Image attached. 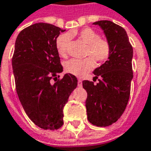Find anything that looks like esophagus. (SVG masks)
Returning <instances> with one entry per match:
<instances>
[{
    "label": "esophagus",
    "mask_w": 151,
    "mask_h": 151,
    "mask_svg": "<svg viewBox=\"0 0 151 151\" xmlns=\"http://www.w3.org/2000/svg\"><path fill=\"white\" fill-rule=\"evenodd\" d=\"M82 81L81 80V79H78V86H82Z\"/></svg>",
    "instance_id": "obj_1"
}]
</instances>
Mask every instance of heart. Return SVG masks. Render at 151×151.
<instances>
[{
  "label": "heart",
  "instance_id": "1",
  "mask_svg": "<svg viewBox=\"0 0 151 151\" xmlns=\"http://www.w3.org/2000/svg\"><path fill=\"white\" fill-rule=\"evenodd\" d=\"M69 35L77 36L84 43L88 44L85 59H70L65 63V69L67 73L77 77H82L95 67V59L97 62H104L111 54V46L108 40L100 38L97 31L91 28H83L80 31H72L69 35H59L56 40V47L60 56H65L69 43Z\"/></svg>",
  "mask_w": 151,
  "mask_h": 151
}]
</instances>
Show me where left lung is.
<instances>
[{
  "mask_svg": "<svg viewBox=\"0 0 151 151\" xmlns=\"http://www.w3.org/2000/svg\"><path fill=\"white\" fill-rule=\"evenodd\" d=\"M111 46V54L100 67L95 69L99 82L85 80L83 88L87 92L86 108L88 120L94 125L106 127L116 122L125 110L129 99L133 78V47L123 27L111 21H99Z\"/></svg>",
  "mask_w": 151,
  "mask_h": 151,
  "instance_id": "8db88e82",
  "label": "left lung"
}]
</instances>
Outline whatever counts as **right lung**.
<instances>
[{"instance_id": "1", "label": "right lung", "mask_w": 151, "mask_h": 151, "mask_svg": "<svg viewBox=\"0 0 151 151\" xmlns=\"http://www.w3.org/2000/svg\"><path fill=\"white\" fill-rule=\"evenodd\" d=\"M64 31L54 25L35 23L23 29L15 42L12 66L17 94L28 117L43 129L62 126L63 108L78 85L70 73L58 78L63 67L56 40Z\"/></svg>"}]
</instances>
